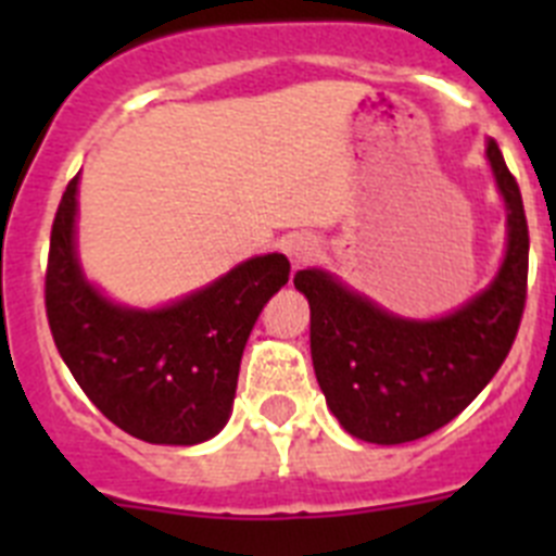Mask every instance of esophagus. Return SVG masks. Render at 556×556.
<instances>
[{
  "label": "esophagus",
  "mask_w": 556,
  "mask_h": 556,
  "mask_svg": "<svg viewBox=\"0 0 556 556\" xmlns=\"http://www.w3.org/2000/svg\"><path fill=\"white\" fill-rule=\"evenodd\" d=\"M317 250H320L317 248V239H312V236H289L287 242H283V253L289 255L294 269L312 262Z\"/></svg>",
  "instance_id": "34e87169"
}]
</instances>
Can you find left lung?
<instances>
[{"label": "left lung", "instance_id": "left-lung-1", "mask_svg": "<svg viewBox=\"0 0 556 556\" xmlns=\"http://www.w3.org/2000/svg\"><path fill=\"white\" fill-rule=\"evenodd\" d=\"M488 161L507 203V255L484 292L440 320H404L323 273H294L312 306L317 384L348 434L412 443L451 424L504 365L527 306L529 228L498 144Z\"/></svg>", "mask_w": 556, "mask_h": 556}]
</instances>
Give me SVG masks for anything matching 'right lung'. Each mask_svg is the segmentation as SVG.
I'll use <instances>...</instances> for the list:
<instances>
[{
	"instance_id": "right-lung-1",
	"label": "right lung",
	"mask_w": 556,
	"mask_h": 556,
	"mask_svg": "<svg viewBox=\"0 0 556 556\" xmlns=\"http://www.w3.org/2000/svg\"><path fill=\"white\" fill-rule=\"evenodd\" d=\"M77 180H68L49 236L43 298L58 353L122 431L155 445L205 443L228 424L250 331L289 281L287 255H255L155 312L116 306L77 262Z\"/></svg>"
}]
</instances>
